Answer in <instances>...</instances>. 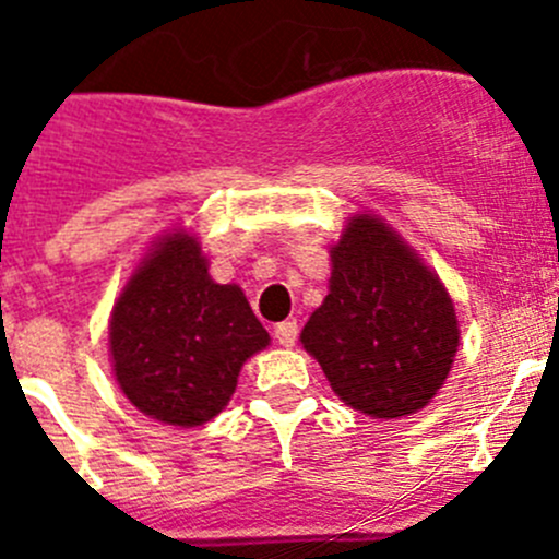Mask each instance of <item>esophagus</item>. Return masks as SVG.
Returning <instances> with one entry per match:
<instances>
[{
  "label": "esophagus",
  "instance_id": "34e87169",
  "mask_svg": "<svg viewBox=\"0 0 559 559\" xmlns=\"http://www.w3.org/2000/svg\"><path fill=\"white\" fill-rule=\"evenodd\" d=\"M296 335H299V324L296 321H283V324L274 326V337L280 346H294Z\"/></svg>",
  "mask_w": 559,
  "mask_h": 559
}]
</instances>
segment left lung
Returning <instances> with one entry per match:
<instances>
[{"label": "left lung", "instance_id": "8db88e82", "mask_svg": "<svg viewBox=\"0 0 559 559\" xmlns=\"http://www.w3.org/2000/svg\"><path fill=\"white\" fill-rule=\"evenodd\" d=\"M457 341L438 276L380 218H352L324 305L301 330L332 391L371 418L409 416L447 382Z\"/></svg>", "mask_w": 559, "mask_h": 559}]
</instances>
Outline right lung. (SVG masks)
I'll list each match as a JSON object with an SVG mask.
<instances>
[{
    "instance_id": "add662e5",
    "label": "right lung",
    "mask_w": 559,
    "mask_h": 559,
    "mask_svg": "<svg viewBox=\"0 0 559 559\" xmlns=\"http://www.w3.org/2000/svg\"><path fill=\"white\" fill-rule=\"evenodd\" d=\"M269 332L238 285L210 280L193 238L166 235L112 307V371L141 413L199 427L224 409Z\"/></svg>"
}]
</instances>
